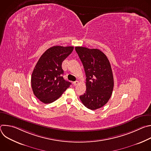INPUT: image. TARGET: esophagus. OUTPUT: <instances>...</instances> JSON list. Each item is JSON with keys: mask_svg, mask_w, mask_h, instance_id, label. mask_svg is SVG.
Here are the masks:
<instances>
[{"mask_svg": "<svg viewBox=\"0 0 151 151\" xmlns=\"http://www.w3.org/2000/svg\"><path fill=\"white\" fill-rule=\"evenodd\" d=\"M73 85H74L75 86H76V85H77L79 83V81H75V82H73Z\"/></svg>", "mask_w": 151, "mask_h": 151, "instance_id": "esophagus-1", "label": "esophagus"}]
</instances>
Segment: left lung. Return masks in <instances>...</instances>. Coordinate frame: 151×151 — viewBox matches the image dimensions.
<instances>
[{
    "label": "left lung",
    "mask_w": 151,
    "mask_h": 151,
    "mask_svg": "<svg viewBox=\"0 0 151 151\" xmlns=\"http://www.w3.org/2000/svg\"><path fill=\"white\" fill-rule=\"evenodd\" d=\"M75 50L85 72V93L79 97L83 105L91 110L103 107L109 101L114 89V77L110 62L98 49L76 47Z\"/></svg>",
    "instance_id": "8db88e82"
}]
</instances>
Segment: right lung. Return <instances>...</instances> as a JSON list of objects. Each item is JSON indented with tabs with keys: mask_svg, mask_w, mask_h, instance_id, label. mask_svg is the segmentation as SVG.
Segmentation results:
<instances>
[{
	"mask_svg": "<svg viewBox=\"0 0 151 151\" xmlns=\"http://www.w3.org/2000/svg\"><path fill=\"white\" fill-rule=\"evenodd\" d=\"M73 47L54 46L39 59L33 69L31 83L35 96L42 103H51L58 99L71 83L62 75V62L73 51Z\"/></svg>",
	"mask_w": 151,
	"mask_h": 151,
	"instance_id": "1",
	"label": "right lung"
}]
</instances>
